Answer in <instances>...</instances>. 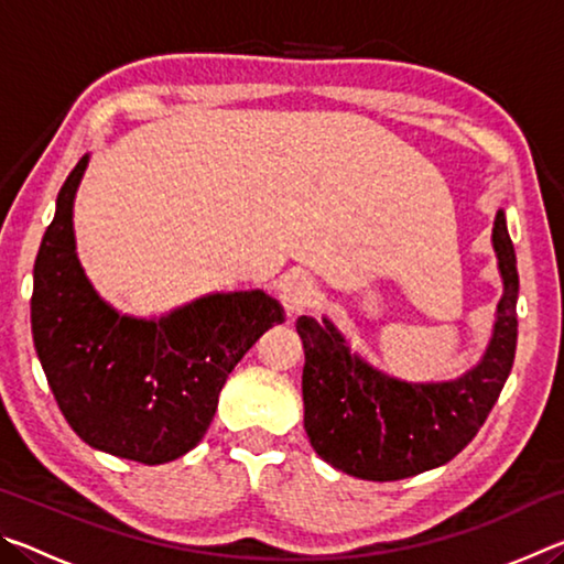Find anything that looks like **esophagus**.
Masks as SVG:
<instances>
[{
	"mask_svg": "<svg viewBox=\"0 0 564 564\" xmlns=\"http://www.w3.org/2000/svg\"><path fill=\"white\" fill-rule=\"evenodd\" d=\"M281 301L285 305V311H289V316H299V313L308 311L311 305H316L318 301L316 283L305 279V275H295V279L285 281L281 291Z\"/></svg>",
	"mask_w": 564,
	"mask_h": 564,
	"instance_id": "34e87169",
	"label": "esophagus"
}]
</instances>
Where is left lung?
<instances>
[{
	"mask_svg": "<svg viewBox=\"0 0 564 564\" xmlns=\"http://www.w3.org/2000/svg\"><path fill=\"white\" fill-rule=\"evenodd\" d=\"M505 293L482 360L447 383H408L350 352L328 318L301 316L303 425L313 451L336 470L362 480H403L433 470L463 451L488 420L518 348V261L498 212L492 228Z\"/></svg>",
	"mask_w": 564,
	"mask_h": 564,
	"instance_id": "obj_1",
	"label": "left lung"
}]
</instances>
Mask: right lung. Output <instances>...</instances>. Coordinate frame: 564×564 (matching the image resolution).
Instances as JSON below:
<instances>
[{
  "mask_svg": "<svg viewBox=\"0 0 564 564\" xmlns=\"http://www.w3.org/2000/svg\"><path fill=\"white\" fill-rule=\"evenodd\" d=\"M89 156L66 176L34 261L32 336L62 415L84 443L161 465L212 425L236 362L275 323L263 291L204 295L159 321L121 316L99 299L74 243V196Z\"/></svg>",
  "mask_w": 564,
  "mask_h": 564,
  "instance_id": "obj_1",
  "label": "right lung"
}]
</instances>
